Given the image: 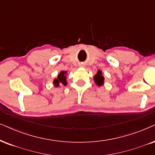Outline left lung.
<instances>
[{
  "mask_svg": "<svg viewBox=\"0 0 155 155\" xmlns=\"http://www.w3.org/2000/svg\"><path fill=\"white\" fill-rule=\"evenodd\" d=\"M94 82L96 84L99 86V87L102 85L104 82V76L102 75V72H101V71L99 70V71H97V74L94 76Z\"/></svg>",
  "mask_w": 155,
  "mask_h": 155,
  "instance_id": "left-lung-1",
  "label": "left lung"
}]
</instances>
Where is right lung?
I'll return each mask as SVG.
<instances>
[{
    "instance_id": "1",
    "label": "right lung",
    "mask_w": 155,
    "mask_h": 155,
    "mask_svg": "<svg viewBox=\"0 0 155 155\" xmlns=\"http://www.w3.org/2000/svg\"><path fill=\"white\" fill-rule=\"evenodd\" d=\"M66 74H67V71H61L58 74L57 78L54 79L53 84L56 87H58L60 86V84H63V85L66 86L67 84V81H66Z\"/></svg>"
}]
</instances>
